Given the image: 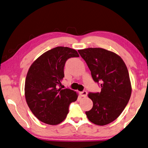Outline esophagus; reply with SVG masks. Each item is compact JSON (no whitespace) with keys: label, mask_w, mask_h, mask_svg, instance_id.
I'll use <instances>...</instances> for the list:
<instances>
[{"label":"esophagus","mask_w":148,"mask_h":148,"mask_svg":"<svg viewBox=\"0 0 148 148\" xmlns=\"http://www.w3.org/2000/svg\"><path fill=\"white\" fill-rule=\"evenodd\" d=\"M87 91H81L80 92V96L81 97H86V96H87Z\"/></svg>","instance_id":"esophagus-1"}]
</instances>
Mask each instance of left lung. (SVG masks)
I'll return each mask as SVG.
<instances>
[{
	"label": "left lung",
	"instance_id": "1",
	"mask_svg": "<svg viewBox=\"0 0 148 148\" xmlns=\"http://www.w3.org/2000/svg\"><path fill=\"white\" fill-rule=\"evenodd\" d=\"M95 82H101L100 93L88 94L93 108L86 111L89 121L104 126L117 119L129 102L132 84L127 68L115 53L100 48L78 50Z\"/></svg>",
	"mask_w": 148,
	"mask_h": 148
}]
</instances>
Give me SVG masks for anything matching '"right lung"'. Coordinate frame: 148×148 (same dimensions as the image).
Listing matches in <instances>:
<instances>
[{
    "label": "right lung",
    "instance_id": "obj_1",
    "mask_svg": "<svg viewBox=\"0 0 148 148\" xmlns=\"http://www.w3.org/2000/svg\"><path fill=\"white\" fill-rule=\"evenodd\" d=\"M74 49L58 46L44 53L32 63L25 81V98L33 115L41 122L57 125L66 118L71 102L78 93L70 89L58 88L68 58L79 57Z\"/></svg>",
    "mask_w": 148,
    "mask_h": 148
}]
</instances>
